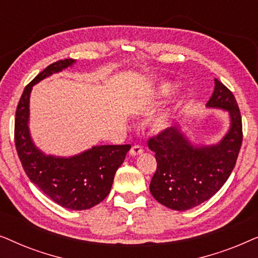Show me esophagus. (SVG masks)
<instances>
[{
	"instance_id": "esophagus-1",
	"label": "esophagus",
	"mask_w": 258,
	"mask_h": 258,
	"mask_svg": "<svg viewBox=\"0 0 258 258\" xmlns=\"http://www.w3.org/2000/svg\"><path fill=\"white\" fill-rule=\"evenodd\" d=\"M143 153V149L141 146H134L132 149H130V155L132 156H137V155H141Z\"/></svg>"
}]
</instances>
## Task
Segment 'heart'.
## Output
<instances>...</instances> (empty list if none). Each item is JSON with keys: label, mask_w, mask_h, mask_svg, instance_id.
Wrapping results in <instances>:
<instances>
[{"label": "heart", "mask_w": 258, "mask_h": 258, "mask_svg": "<svg viewBox=\"0 0 258 258\" xmlns=\"http://www.w3.org/2000/svg\"><path fill=\"white\" fill-rule=\"evenodd\" d=\"M170 90H171L170 86H164V88H163L164 94H168ZM168 124H169V115L168 114L158 115L154 121V126L156 129H164Z\"/></svg>", "instance_id": "heart-1"}]
</instances>
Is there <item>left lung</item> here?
I'll return each instance as SVG.
<instances>
[{
	"mask_svg": "<svg viewBox=\"0 0 258 258\" xmlns=\"http://www.w3.org/2000/svg\"><path fill=\"white\" fill-rule=\"evenodd\" d=\"M207 107L223 109L230 116V128L217 144L192 146L177 126L164 129L148 141L157 162L150 192L172 210L191 209L213 197L237 161L243 140L241 112L234 94L217 79Z\"/></svg>",
	"mask_w": 258,
	"mask_h": 258,
	"instance_id": "1",
	"label": "left lung"
}]
</instances>
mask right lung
Returning a JSON list of instances; mask_svg holds the SVG:
<instances>
[{
  "instance_id": "add662e5",
  "label": "right lung",
  "mask_w": 258,
  "mask_h": 258,
  "mask_svg": "<svg viewBox=\"0 0 258 258\" xmlns=\"http://www.w3.org/2000/svg\"><path fill=\"white\" fill-rule=\"evenodd\" d=\"M74 63L73 58L52 63L24 88L16 109L15 146L24 171L34 184L63 208L86 210L109 195L115 172L132 146H95L72 157L45 155L35 146L28 125L33 86Z\"/></svg>"
}]
</instances>
